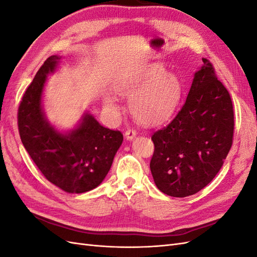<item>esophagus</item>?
Here are the masks:
<instances>
[{"label":"esophagus","mask_w":257,"mask_h":257,"mask_svg":"<svg viewBox=\"0 0 257 257\" xmlns=\"http://www.w3.org/2000/svg\"><path fill=\"white\" fill-rule=\"evenodd\" d=\"M136 135H137L136 131H134V130H131V128L126 130L125 134H124V136H125V138L127 139V141H133V139L136 137Z\"/></svg>","instance_id":"1"}]
</instances>
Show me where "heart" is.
Here are the masks:
<instances>
[{
	"instance_id": "b5f03b06",
	"label": "heart",
	"mask_w": 257,
	"mask_h": 257,
	"mask_svg": "<svg viewBox=\"0 0 257 257\" xmlns=\"http://www.w3.org/2000/svg\"><path fill=\"white\" fill-rule=\"evenodd\" d=\"M115 93L128 99L132 116L141 124L155 126L166 122L180 102L183 84L173 71L165 65L153 63L144 72L115 84ZM105 106L111 112L119 111L112 97H105Z\"/></svg>"
}]
</instances>
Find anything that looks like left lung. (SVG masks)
Instances as JSON below:
<instances>
[{
  "label": "left lung",
  "instance_id": "1",
  "mask_svg": "<svg viewBox=\"0 0 257 257\" xmlns=\"http://www.w3.org/2000/svg\"><path fill=\"white\" fill-rule=\"evenodd\" d=\"M203 62L181 110L152 135L153 180L161 192L173 197L193 195L211 182L232 144L230 95L211 63L207 59Z\"/></svg>",
  "mask_w": 257,
  "mask_h": 257
}]
</instances>
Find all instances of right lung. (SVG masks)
Here are the masks:
<instances>
[{
    "label": "right lung",
    "instance_id": "right-lung-1",
    "mask_svg": "<svg viewBox=\"0 0 257 257\" xmlns=\"http://www.w3.org/2000/svg\"><path fill=\"white\" fill-rule=\"evenodd\" d=\"M61 57L51 56L35 75L18 109L21 142L48 181L67 193H85L103 182L123 142L119 131L100 125L85 111L76 126L60 131L46 116L43 94L47 76Z\"/></svg>",
    "mask_w": 257,
    "mask_h": 257
}]
</instances>
